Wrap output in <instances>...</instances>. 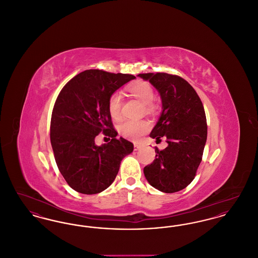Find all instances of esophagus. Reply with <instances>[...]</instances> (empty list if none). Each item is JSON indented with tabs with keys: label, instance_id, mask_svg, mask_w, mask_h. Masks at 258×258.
I'll return each mask as SVG.
<instances>
[{
	"label": "esophagus",
	"instance_id": "34e87169",
	"mask_svg": "<svg viewBox=\"0 0 258 258\" xmlns=\"http://www.w3.org/2000/svg\"><path fill=\"white\" fill-rule=\"evenodd\" d=\"M142 148V145L140 143H135V151H138Z\"/></svg>",
	"mask_w": 258,
	"mask_h": 258
}]
</instances>
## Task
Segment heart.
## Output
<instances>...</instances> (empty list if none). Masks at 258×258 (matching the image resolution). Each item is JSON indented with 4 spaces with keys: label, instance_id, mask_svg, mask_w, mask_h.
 <instances>
[{
    "label": "heart",
    "instance_id": "obj_1",
    "mask_svg": "<svg viewBox=\"0 0 258 258\" xmlns=\"http://www.w3.org/2000/svg\"><path fill=\"white\" fill-rule=\"evenodd\" d=\"M128 92L141 101L146 110L153 109L152 100L154 98V90L152 86L145 81H136L127 88ZM121 108H122V96L120 93H114L111 95L108 101V110L110 116L114 120H119L121 118ZM150 125L146 121H134L126 120L119 125V132L123 137L137 140L149 131Z\"/></svg>",
    "mask_w": 258,
    "mask_h": 258
}]
</instances>
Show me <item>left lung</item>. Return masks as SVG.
I'll list each match as a JSON object with an SVG mask.
<instances>
[{
    "label": "left lung",
    "mask_w": 258,
    "mask_h": 258,
    "mask_svg": "<svg viewBox=\"0 0 258 258\" xmlns=\"http://www.w3.org/2000/svg\"><path fill=\"white\" fill-rule=\"evenodd\" d=\"M157 89L162 110L150 136L166 138L167 147L156 149V160L144 167L149 184L165 194L182 190L195 179L207 140L203 104L196 90L177 75L140 74Z\"/></svg>",
    "instance_id": "1"
}]
</instances>
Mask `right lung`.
Here are the masks:
<instances>
[{
  "label": "right lung",
  "instance_id": "1",
  "mask_svg": "<svg viewBox=\"0 0 258 258\" xmlns=\"http://www.w3.org/2000/svg\"><path fill=\"white\" fill-rule=\"evenodd\" d=\"M135 79L132 74L87 70L61 89L52 111L50 140L57 166L69 185L83 195H96L110 185L134 144L116 138L108 110L112 94ZM102 131L112 138L98 147Z\"/></svg>",
  "mask_w": 258,
  "mask_h": 258
}]
</instances>
